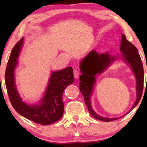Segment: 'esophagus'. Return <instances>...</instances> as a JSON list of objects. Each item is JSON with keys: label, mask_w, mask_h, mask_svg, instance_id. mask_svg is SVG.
Segmentation results:
<instances>
[{"label": "esophagus", "mask_w": 147, "mask_h": 147, "mask_svg": "<svg viewBox=\"0 0 147 147\" xmlns=\"http://www.w3.org/2000/svg\"><path fill=\"white\" fill-rule=\"evenodd\" d=\"M73 74H74V77L75 78H78V76H79V74H80V73L77 70H74L73 71Z\"/></svg>", "instance_id": "obj_1"}]
</instances>
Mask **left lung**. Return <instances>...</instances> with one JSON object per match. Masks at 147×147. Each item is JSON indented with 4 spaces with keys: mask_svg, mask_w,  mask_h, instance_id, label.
Returning <instances> with one entry per match:
<instances>
[{
    "mask_svg": "<svg viewBox=\"0 0 147 147\" xmlns=\"http://www.w3.org/2000/svg\"><path fill=\"white\" fill-rule=\"evenodd\" d=\"M121 54L117 56H111L108 53L99 54L93 50L80 61V69L82 74L80 76L79 88L82 93L85 104L88 107L89 112L94 118L104 122H109L122 118L130 112L138 105L142 96L144 83V70L142 61L138 54V51L132 43L129 42L124 34H121L120 45ZM121 57L130 66L135 75L136 80V100L128 112L119 118H108L98 116L92 108L90 96L96 81L95 76L100 74L107 68L115 59Z\"/></svg>",
    "mask_w": 147,
    "mask_h": 147,
    "instance_id": "obj_1",
    "label": "left lung"
}]
</instances>
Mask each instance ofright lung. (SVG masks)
<instances>
[{"label":"right lung","instance_id":"add662e5","mask_svg":"<svg viewBox=\"0 0 147 147\" xmlns=\"http://www.w3.org/2000/svg\"><path fill=\"white\" fill-rule=\"evenodd\" d=\"M23 40L22 38L12 49L5 73V82L9 100L17 112L24 117L42 125H49L63 116L64 104L62 96L65 89L74 82L73 68L69 67L53 71L39 103L26 104L20 96L15 82V70L18 65L17 59L23 45Z\"/></svg>","mask_w":147,"mask_h":147}]
</instances>
